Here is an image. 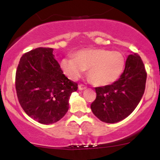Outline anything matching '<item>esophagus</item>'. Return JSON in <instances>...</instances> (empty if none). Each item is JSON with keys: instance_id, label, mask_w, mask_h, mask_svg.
Returning a JSON list of instances; mask_svg holds the SVG:
<instances>
[{"instance_id": "esophagus-1", "label": "esophagus", "mask_w": 160, "mask_h": 160, "mask_svg": "<svg viewBox=\"0 0 160 160\" xmlns=\"http://www.w3.org/2000/svg\"><path fill=\"white\" fill-rule=\"evenodd\" d=\"M78 88H79V90H85V89H86L87 87L85 86L84 84H83V83H80V84L78 85Z\"/></svg>"}]
</instances>
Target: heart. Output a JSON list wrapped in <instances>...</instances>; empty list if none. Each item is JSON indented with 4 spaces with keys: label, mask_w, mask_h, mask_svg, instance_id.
Segmentation results:
<instances>
[{
    "label": "heart",
    "mask_w": 160,
    "mask_h": 160,
    "mask_svg": "<svg viewBox=\"0 0 160 160\" xmlns=\"http://www.w3.org/2000/svg\"><path fill=\"white\" fill-rule=\"evenodd\" d=\"M125 67V58L119 52L102 49H82L75 58L66 57L61 61L64 73L72 80H77L85 70L92 83L98 86L111 84L120 77Z\"/></svg>",
    "instance_id": "1"
}]
</instances>
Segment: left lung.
Returning a JSON list of instances; mask_svg holds the SVG:
<instances>
[{
  "label": "left lung",
  "mask_w": 160,
  "mask_h": 160,
  "mask_svg": "<svg viewBox=\"0 0 160 160\" xmlns=\"http://www.w3.org/2000/svg\"><path fill=\"white\" fill-rule=\"evenodd\" d=\"M146 77L147 72L139 55H129L117 81L95 88L96 99L90 105L93 114L106 123H116L128 117L142 98Z\"/></svg>",
  "instance_id": "8db88e82"
}]
</instances>
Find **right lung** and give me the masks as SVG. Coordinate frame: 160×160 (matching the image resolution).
I'll list each match as a JSON object with an SVG mask.
<instances>
[{
    "instance_id": "right-lung-1",
    "label": "right lung",
    "mask_w": 160,
    "mask_h": 160,
    "mask_svg": "<svg viewBox=\"0 0 160 160\" xmlns=\"http://www.w3.org/2000/svg\"><path fill=\"white\" fill-rule=\"evenodd\" d=\"M52 51L39 47L25 52L15 75L19 104L29 117L44 125L55 123L67 114L71 93L78 88L64 75Z\"/></svg>"
}]
</instances>
